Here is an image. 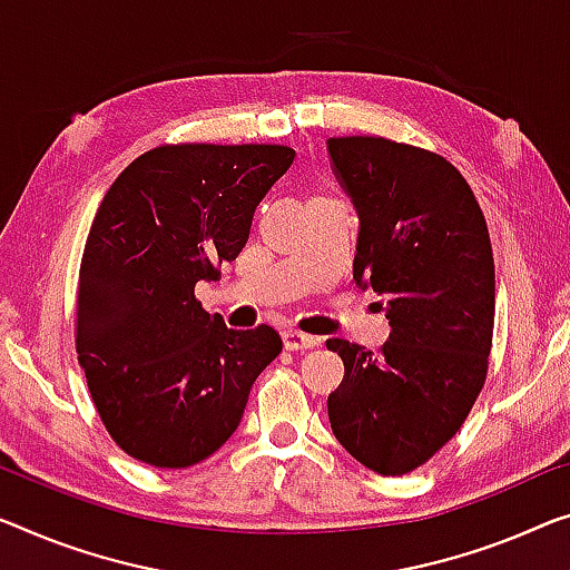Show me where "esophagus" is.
<instances>
[{
    "instance_id": "obj_1",
    "label": "esophagus",
    "mask_w": 570,
    "mask_h": 570,
    "mask_svg": "<svg viewBox=\"0 0 570 570\" xmlns=\"http://www.w3.org/2000/svg\"><path fill=\"white\" fill-rule=\"evenodd\" d=\"M284 345L286 351H309V347L317 345V337L299 333V330H284Z\"/></svg>"
}]
</instances>
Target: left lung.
Here are the masks:
<instances>
[{"label":"left lung","mask_w":570,"mask_h":570,"mask_svg":"<svg viewBox=\"0 0 570 570\" xmlns=\"http://www.w3.org/2000/svg\"><path fill=\"white\" fill-rule=\"evenodd\" d=\"M330 166L358 215L353 282L386 299L379 353L327 340L345 379L330 428L381 475L420 469L461 430L489 368L494 256L471 186L435 153L386 138H330Z\"/></svg>","instance_id":"8db88e82"}]
</instances>
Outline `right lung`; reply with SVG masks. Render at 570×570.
Masks as SVG:
<instances>
[{
    "mask_svg": "<svg viewBox=\"0 0 570 570\" xmlns=\"http://www.w3.org/2000/svg\"><path fill=\"white\" fill-rule=\"evenodd\" d=\"M286 146H164L115 178L83 245L76 353L101 422L135 461L186 469L230 440L274 327L230 330L194 296L250 235L294 164Z\"/></svg>",
    "mask_w": 570,
    "mask_h": 570,
    "instance_id": "right-lung-1",
    "label": "right lung"
}]
</instances>
